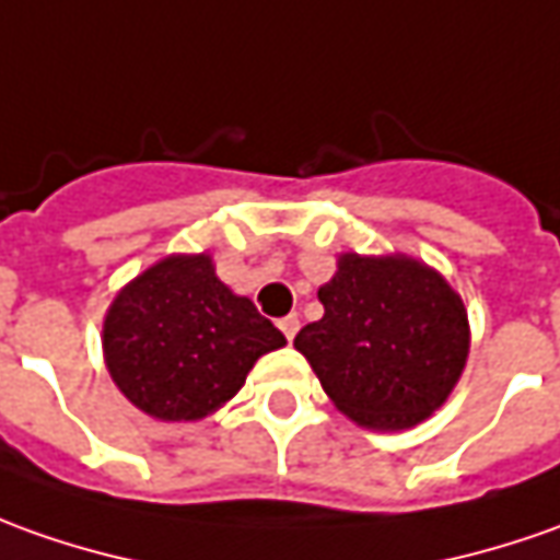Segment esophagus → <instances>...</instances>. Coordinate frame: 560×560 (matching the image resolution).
I'll return each mask as SVG.
<instances>
[{
    "instance_id": "1",
    "label": "esophagus",
    "mask_w": 560,
    "mask_h": 560,
    "mask_svg": "<svg viewBox=\"0 0 560 560\" xmlns=\"http://www.w3.org/2000/svg\"><path fill=\"white\" fill-rule=\"evenodd\" d=\"M279 328H281V334L288 337V340H294L296 330H300V318H296V315H284V318L279 322Z\"/></svg>"
}]
</instances>
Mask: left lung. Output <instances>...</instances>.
Instances as JSON below:
<instances>
[{
    "mask_svg": "<svg viewBox=\"0 0 560 560\" xmlns=\"http://www.w3.org/2000/svg\"><path fill=\"white\" fill-rule=\"evenodd\" d=\"M318 300L325 315L294 346L352 423L401 432L447 401L469 359V315L439 269L346 250Z\"/></svg>",
    "mask_w": 560,
    "mask_h": 560,
    "instance_id": "1",
    "label": "left lung"
}]
</instances>
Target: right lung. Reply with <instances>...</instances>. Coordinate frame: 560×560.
Returning <instances> with one entry per match:
<instances>
[{
    "label": "right lung",
    "mask_w": 560,
    "mask_h": 560,
    "mask_svg": "<svg viewBox=\"0 0 560 560\" xmlns=\"http://www.w3.org/2000/svg\"><path fill=\"white\" fill-rule=\"evenodd\" d=\"M284 343L248 296L217 279L208 250L155 260L104 315L106 371L137 410L162 423L211 417L257 359Z\"/></svg>",
    "instance_id": "1"
}]
</instances>
